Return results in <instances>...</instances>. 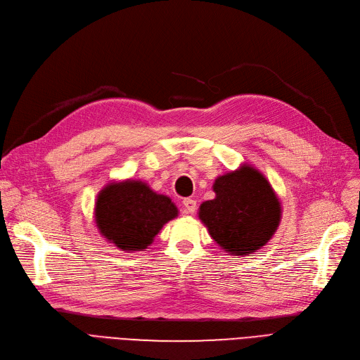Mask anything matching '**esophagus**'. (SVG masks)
<instances>
[{
  "label": "esophagus",
  "instance_id": "esophagus-1",
  "mask_svg": "<svg viewBox=\"0 0 360 360\" xmlns=\"http://www.w3.org/2000/svg\"><path fill=\"white\" fill-rule=\"evenodd\" d=\"M182 204H184V212H185L186 214H194V213H195V210H197V201H195V200H193V198H185V200L182 201Z\"/></svg>",
  "mask_w": 360,
  "mask_h": 360
}]
</instances>
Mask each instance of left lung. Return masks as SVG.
I'll return each instance as SVG.
<instances>
[{"label": "left lung", "instance_id": "left-lung-1", "mask_svg": "<svg viewBox=\"0 0 360 360\" xmlns=\"http://www.w3.org/2000/svg\"><path fill=\"white\" fill-rule=\"evenodd\" d=\"M213 191L198 219L226 254L248 257L270 242L281 221V201L255 166L242 163L217 176Z\"/></svg>", "mask_w": 360, "mask_h": 360}]
</instances>
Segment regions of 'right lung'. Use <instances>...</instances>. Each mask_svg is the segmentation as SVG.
I'll return each mask as SVG.
<instances>
[{
  "label": "right lung",
  "instance_id": "add662e5",
  "mask_svg": "<svg viewBox=\"0 0 360 360\" xmlns=\"http://www.w3.org/2000/svg\"><path fill=\"white\" fill-rule=\"evenodd\" d=\"M94 223L99 233L124 252L147 250L163 226L178 217L175 202L141 179L110 181L98 193Z\"/></svg>",
  "mask_w": 360,
  "mask_h": 360
}]
</instances>
